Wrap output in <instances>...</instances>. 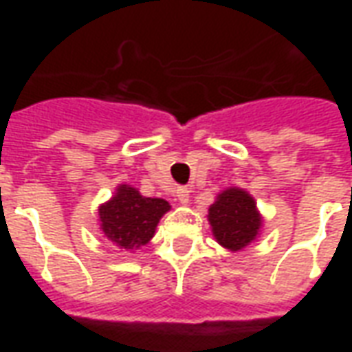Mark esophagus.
Listing matches in <instances>:
<instances>
[{
  "mask_svg": "<svg viewBox=\"0 0 352 352\" xmlns=\"http://www.w3.org/2000/svg\"><path fill=\"white\" fill-rule=\"evenodd\" d=\"M175 196L181 204H188V198H190V188H188V186H177Z\"/></svg>",
  "mask_w": 352,
  "mask_h": 352,
  "instance_id": "34e87169",
  "label": "esophagus"
}]
</instances>
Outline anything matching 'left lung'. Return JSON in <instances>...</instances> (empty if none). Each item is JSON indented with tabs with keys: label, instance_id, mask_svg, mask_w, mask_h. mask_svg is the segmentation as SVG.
Instances as JSON below:
<instances>
[{
	"label": "left lung",
	"instance_id": "8db88e82",
	"mask_svg": "<svg viewBox=\"0 0 352 352\" xmlns=\"http://www.w3.org/2000/svg\"><path fill=\"white\" fill-rule=\"evenodd\" d=\"M209 222L217 241L230 251H239L258 234L262 221L254 199L245 190L230 188L209 207Z\"/></svg>",
	"mask_w": 352,
	"mask_h": 352
}]
</instances>
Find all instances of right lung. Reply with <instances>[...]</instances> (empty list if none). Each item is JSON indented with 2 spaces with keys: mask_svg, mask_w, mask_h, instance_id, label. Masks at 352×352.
<instances>
[{
  "mask_svg": "<svg viewBox=\"0 0 352 352\" xmlns=\"http://www.w3.org/2000/svg\"><path fill=\"white\" fill-rule=\"evenodd\" d=\"M166 211H169L166 199L143 198L135 188L122 184L115 198L100 207L101 230L120 249H138L148 243Z\"/></svg>",
  "mask_w": 352,
  "mask_h": 352,
  "instance_id": "obj_1",
  "label": "right lung"
}]
</instances>
